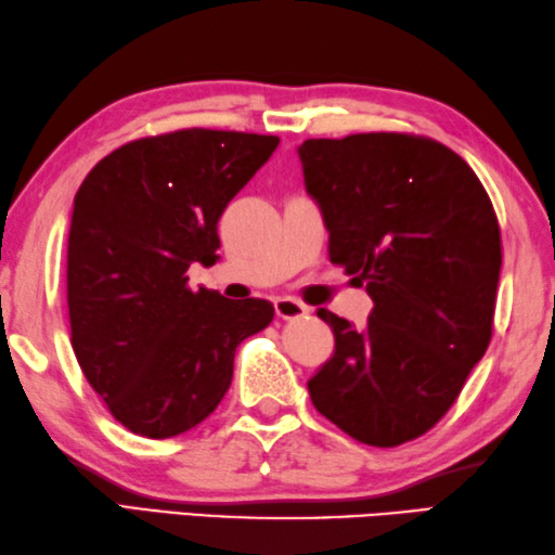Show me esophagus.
<instances>
[{"mask_svg": "<svg viewBox=\"0 0 555 555\" xmlns=\"http://www.w3.org/2000/svg\"><path fill=\"white\" fill-rule=\"evenodd\" d=\"M309 313V307H304L301 301L292 299V297H282L275 301V315L282 321H292V319H304Z\"/></svg>", "mask_w": 555, "mask_h": 555, "instance_id": "1", "label": "esophagus"}]
</instances>
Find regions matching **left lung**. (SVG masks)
I'll use <instances>...</instances> for the list:
<instances>
[{"mask_svg":"<svg viewBox=\"0 0 555 555\" xmlns=\"http://www.w3.org/2000/svg\"><path fill=\"white\" fill-rule=\"evenodd\" d=\"M299 157L331 261L373 299L364 331L319 309L335 354L311 402L359 443L402 446L443 420L491 343L499 218L474 169L426 135L309 139Z\"/></svg>","mask_w":555,"mask_h":555,"instance_id":"8db88e82","label":"left lung"}]
</instances>
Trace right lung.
<instances>
[{"label": "right lung", "instance_id": "right-lung-1", "mask_svg": "<svg viewBox=\"0 0 555 555\" xmlns=\"http://www.w3.org/2000/svg\"><path fill=\"white\" fill-rule=\"evenodd\" d=\"M278 135L179 129L103 157L76 191L66 251L72 347L90 386L131 434L172 438L228 392L234 352L275 315L266 299L191 289L218 261V220Z\"/></svg>", "mask_w": 555, "mask_h": 555}]
</instances>
